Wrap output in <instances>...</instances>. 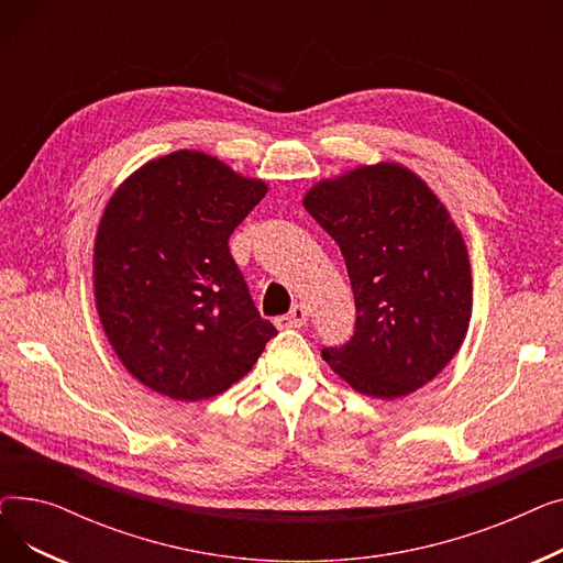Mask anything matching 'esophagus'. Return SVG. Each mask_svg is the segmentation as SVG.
<instances>
[{"instance_id": "34e87169", "label": "esophagus", "mask_w": 563, "mask_h": 563, "mask_svg": "<svg viewBox=\"0 0 563 563\" xmlns=\"http://www.w3.org/2000/svg\"><path fill=\"white\" fill-rule=\"evenodd\" d=\"M308 323V308L303 303L291 306V310L278 319V327L283 329H301Z\"/></svg>"}]
</instances>
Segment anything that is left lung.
Masks as SVG:
<instances>
[{
    "mask_svg": "<svg viewBox=\"0 0 563 563\" xmlns=\"http://www.w3.org/2000/svg\"><path fill=\"white\" fill-rule=\"evenodd\" d=\"M303 205L340 246L358 312L323 361L367 397L416 393L454 358L472 314L467 249L445 205L388 162L314 185Z\"/></svg>",
    "mask_w": 563,
    "mask_h": 563,
    "instance_id": "left-lung-1",
    "label": "left lung"
}]
</instances>
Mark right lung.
Segmentation results:
<instances>
[{
	"label": "right lung",
	"instance_id": "right-lung-1",
	"mask_svg": "<svg viewBox=\"0 0 563 563\" xmlns=\"http://www.w3.org/2000/svg\"><path fill=\"white\" fill-rule=\"evenodd\" d=\"M266 185L196 151L147 162L102 214L93 285L102 329L151 390L221 395L278 331L262 319L228 240Z\"/></svg>",
	"mask_w": 563,
	"mask_h": 563
}]
</instances>
